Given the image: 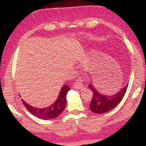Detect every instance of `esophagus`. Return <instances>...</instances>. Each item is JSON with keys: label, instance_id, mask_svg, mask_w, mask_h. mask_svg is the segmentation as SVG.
I'll return each instance as SVG.
<instances>
[{"label": "esophagus", "instance_id": "obj_1", "mask_svg": "<svg viewBox=\"0 0 146 146\" xmlns=\"http://www.w3.org/2000/svg\"><path fill=\"white\" fill-rule=\"evenodd\" d=\"M73 86L75 88L78 89V88H82L83 86V84L82 83V81H81L80 80H79V79H78V80H76L75 81V82L73 84Z\"/></svg>", "mask_w": 146, "mask_h": 146}]
</instances>
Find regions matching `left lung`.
<instances>
[{"label": "left lung", "instance_id": "8db88e82", "mask_svg": "<svg viewBox=\"0 0 146 146\" xmlns=\"http://www.w3.org/2000/svg\"><path fill=\"white\" fill-rule=\"evenodd\" d=\"M127 86V84L115 95L108 96L102 95L93 87V86L89 85V88L93 93L92 100L90 104V110L93 113L102 114L113 110L121 102L126 92Z\"/></svg>", "mask_w": 146, "mask_h": 146}]
</instances>
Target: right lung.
<instances>
[{"label":"right lung","mask_w":146,"mask_h":146,"mask_svg":"<svg viewBox=\"0 0 146 146\" xmlns=\"http://www.w3.org/2000/svg\"><path fill=\"white\" fill-rule=\"evenodd\" d=\"M70 90L68 86L65 85L61 88L57 99L52 105L48 106L45 108H37L28 104L25 101L22 99L24 106L27 108L32 115H33L37 118L43 120L53 119L58 117L65 109L66 105V95L68 91Z\"/></svg>","instance_id":"obj_1"}]
</instances>
